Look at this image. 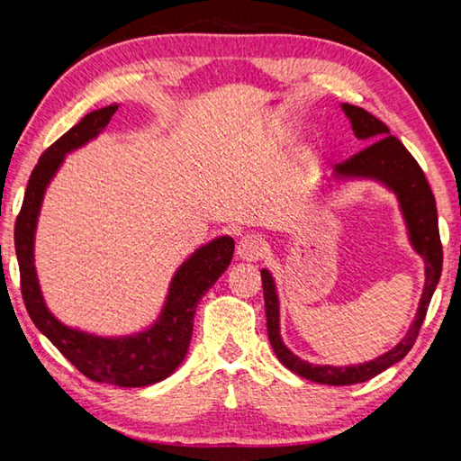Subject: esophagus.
I'll return each instance as SVG.
<instances>
[{"mask_svg":"<svg viewBox=\"0 0 461 461\" xmlns=\"http://www.w3.org/2000/svg\"><path fill=\"white\" fill-rule=\"evenodd\" d=\"M267 249H268L267 240H264L260 233H254V231L241 236L238 241V256L244 260H258L267 254Z\"/></svg>","mask_w":461,"mask_h":461,"instance_id":"obj_1","label":"esophagus"}]
</instances>
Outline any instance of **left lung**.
Instances as JSON below:
<instances>
[{
	"label": "left lung",
	"instance_id": "1",
	"mask_svg": "<svg viewBox=\"0 0 461 461\" xmlns=\"http://www.w3.org/2000/svg\"><path fill=\"white\" fill-rule=\"evenodd\" d=\"M343 112L352 122L356 138L370 142L364 150L349 156L341 165L335 167V173L343 176H370L390 186L399 197L404 220H407L411 244L425 258V291L420 296L417 317L412 321L409 333L404 335L399 346L390 349L384 356L376 357L368 364L348 366V368H335V366H313L303 362L301 357L288 352V348L280 339L278 331V296L275 291V280L268 270H262V288H264V305H267V325L270 346L280 362L288 370L299 374L311 382L330 386H348L366 382L384 372L390 366L401 362L404 356L415 346L420 325L425 321L429 303L439 283L441 267H443V248L439 240V223H437V207L435 197L429 186L425 173L420 170L419 162L412 154L402 146L399 138L390 136L386 123L357 105L343 104Z\"/></svg>",
	"mask_w": 461,
	"mask_h": 461
}]
</instances>
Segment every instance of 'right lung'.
<instances>
[{
	"label": "right lung",
	"instance_id": "right-lung-1",
	"mask_svg": "<svg viewBox=\"0 0 461 461\" xmlns=\"http://www.w3.org/2000/svg\"><path fill=\"white\" fill-rule=\"evenodd\" d=\"M118 105L91 112L49 146L34 167L26 186L24 203L15 220V254L20 264L22 299L30 319L49 338L59 352L71 362L83 376L113 386H148L165 380L176 370L189 349L193 335V317L199 301L213 286L221 272L230 267L233 240L223 236L199 248L186 260L170 283L168 299L158 321L150 330L134 338L105 339L95 335L68 330L46 309L34 270V228L41 212L46 185L57 173L67 152L75 150L97 136L118 112Z\"/></svg>",
	"mask_w": 461,
	"mask_h": 461
}]
</instances>
